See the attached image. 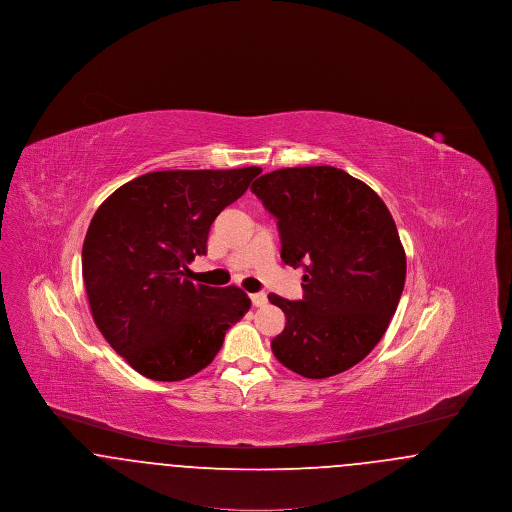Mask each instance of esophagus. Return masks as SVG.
I'll list each match as a JSON object with an SVG mask.
<instances>
[{"label":"esophagus","mask_w":512,"mask_h":512,"mask_svg":"<svg viewBox=\"0 0 512 512\" xmlns=\"http://www.w3.org/2000/svg\"><path fill=\"white\" fill-rule=\"evenodd\" d=\"M249 297H251V303H253V307H265V305L268 303L267 293L265 292L251 293Z\"/></svg>","instance_id":"34e87169"}]
</instances>
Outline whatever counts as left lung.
<instances>
[{
	"mask_svg": "<svg viewBox=\"0 0 512 512\" xmlns=\"http://www.w3.org/2000/svg\"><path fill=\"white\" fill-rule=\"evenodd\" d=\"M251 192L278 220L282 261L305 272L301 301L268 295L286 315L274 357L315 380L361 363L386 334L407 274L386 203L336 167L268 172Z\"/></svg>",
	"mask_w": 512,
	"mask_h": 512,
	"instance_id": "8db88e82",
	"label": "left lung"
}]
</instances>
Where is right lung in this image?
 <instances>
[{
    "mask_svg": "<svg viewBox=\"0 0 512 512\" xmlns=\"http://www.w3.org/2000/svg\"><path fill=\"white\" fill-rule=\"evenodd\" d=\"M259 172H147L99 205L82 245L84 286L99 332L142 376H194L249 311L244 290L194 284L186 270L207 253L213 220Z\"/></svg>",
    "mask_w": 512,
    "mask_h": 512,
    "instance_id": "add662e5",
    "label": "right lung"
}]
</instances>
